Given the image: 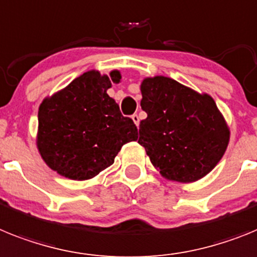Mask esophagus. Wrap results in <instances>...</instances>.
<instances>
[{"mask_svg":"<svg viewBox=\"0 0 257 257\" xmlns=\"http://www.w3.org/2000/svg\"><path fill=\"white\" fill-rule=\"evenodd\" d=\"M132 120H133V121H135V124L136 125H140V116L137 115V113H135V115H132Z\"/></svg>","mask_w":257,"mask_h":257,"instance_id":"34e87169","label":"esophagus"}]
</instances>
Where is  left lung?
<instances>
[{
    "label": "left lung",
    "instance_id": "8db88e82",
    "mask_svg": "<svg viewBox=\"0 0 257 257\" xmlns=\"http://www.w3.org/2000/svg\"><path fill=\"white\" fill-rule=\"evenodd\" d=\"M138 144L169 181L194 182L208 175L225 154L230 131L213 98L176 80L155 76L141 84Z\"/></svg>",
    "mask_w": 257,
    "mask_h": 257
}]
</instances>
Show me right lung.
<instances>
[{
    "label": "right lung",
    "instance_id": "obj_1",
    "mask_svg": "<svg viewBox=\"0 0 257 257\" xmlns=\"http://www.w3.org/2000/svg\"><path fill=\"white\" fill-rule=\"evenodd\" d=\"M121 75L88 71L39 108L37 149L44 162L61 176L89 180L113 164L126 142L137 141V126L107 94Z\"/></svg>",
    "mask_w": 257,
    "mask_h": 257
}]
</instances>
